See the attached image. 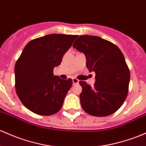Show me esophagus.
Returning <instances> with one entry per match:
<instances>
[{
	"mask_svg": "<svg viewBox=\"0 0 146 146\" xmlns=\"http://www.w3.org/2000/svg\"><path fill=\"white\" fill-rule=\"evenodd\" d=\"M73 84H78V83H79V80H78V79H76V78H73Z\"/></svg>",
	"mask_w": 146,
	"mask_h": 146,
	"instance_id": "34e87169",
	"label": "esophagus"
}]
</instances>
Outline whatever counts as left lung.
<instances>
[{
	"instance_id": "8db88e82",
	"label": "left lung",
	"mask_w": 146,
	"mask_h": 146,
	"mask_svg": "<svg viewBox=\"0 0 146 146\" xmlns=\"http://www.w3.org/2000/svg\"><path fill=\"white\" fill-rule=\"evenodd\" d=\"M73 48L85 55L86 67L96 73L91 86L80 81L81 106L89 114L107 116L123 105L128 93L130 73L122 52L115 44L96 36L81 35Z\"/></svg>"
}]
</instances>
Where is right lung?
Returning <instances> with one entry per match:
<instances>
[{
    "label": "right lung",
    "instance_id": "add662e5",
    "mask_svg": "<svg viewBox=\"0 0 146 146\" xmlns=\"http://www.w3.org/2000/svg\"><path fill=\"white\" fill-rule=\"evenodd\" d=\"M78 36L48 35L25 46L14 68L15 87L20 100L30 111L50 116L61 110L73 80L54 76L53 68L60 65Z\"/></svg>",
    "mask_w": 146,
    "mask_h": 146
}]
</instances>
